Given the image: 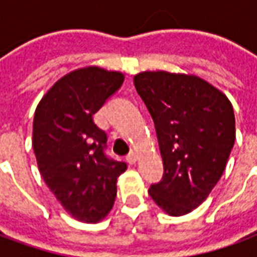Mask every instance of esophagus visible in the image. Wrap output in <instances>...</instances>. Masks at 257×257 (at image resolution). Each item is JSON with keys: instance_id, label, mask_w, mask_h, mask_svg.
Returning <instances> with one entry per match:
<instances>
[{"instance_id": "obj_1", "label": "esophagus", "mask_w": 257, "mask_h": 257, "mask_svg": "<svg viewBox=\"0 0 257 257\" xmlns=\"http://www.w3.org/2000/svg\"><path fill=\"white\" fill-rule=\"evenodd\" d=\"M136 161H138V156H136L135 153H131V154L126 157V162H128L129 165H134V164H136Z\"/></svg>"}]
</instances>
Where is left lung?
Instances as JSON below:
<instances>
[{"label": "left lung", "mask_w": 257, "mask_h": 257, "mask_svg": "<svg viewBox=\"0 0 257 257\" xmlns=\"http://www.w3.org/2000/svg\"><path fill=\"white\" fill-rule=\"evenodd\" d=\"M135 88L154 119L164 176L149 194L169 216L190 213L223 175L235 140L231 101L191 74L143 71Z\"/></svg>", "instance_id": "left-lung-1"}]
</instances>
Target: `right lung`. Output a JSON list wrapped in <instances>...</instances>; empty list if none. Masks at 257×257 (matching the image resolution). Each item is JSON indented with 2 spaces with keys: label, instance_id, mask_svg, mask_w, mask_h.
Wrapping results in <instances>:
<instances>
[{
  "label": "right lung",
  "instance_id": "obj_1",
  "mask_svg": "<svg viewBox=\"0 0 257 257\" xmlns=\"http://www.w3.org/2000/svg\"><path fill=\"white\" fill-rule=\"evenodd\" d=\"M123 74L96 66L77 68L44 95L33 121V149L42 179L74 219L97 223L117 195L126 164L104 154L107 135L93 114L115 93Z\"/></svg>",
  "mask_w": 257,
  "mask_h": 257
}]
</instances>
